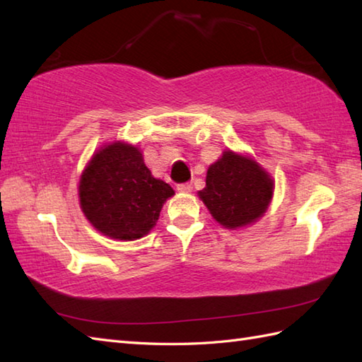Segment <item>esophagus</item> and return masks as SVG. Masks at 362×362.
Instances as JSON below:
<instances>
[{
    "label": "esophagus",
    "mask_w": 362,
    "mask_h": 362,
    "mask_svg": "<svg viewBox=\"0 0 362 362\" xmlns=\"http://www.w3.org/2000/svg\"><path fill=\"white\" fill-rule=\"evenodd\" d=\"M177 189L180 191V193H191V189H193V183H180V185H177Z\"/></svg>",
    "instance_id": "1"
}]
</instances>
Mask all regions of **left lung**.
Listing matches in <instances>:
<instances>
[{
    "mask_svg": "<svg viewBox=\"0 0 362 362\" xmlns=\"http://www.w3.org/2000/svg\"><path fill=\"white\" fill-rule=\"evenodd\" d=\"M205 188L197 193L224 228L247 227L264 216L274 196V179L255 158L230 149L210 165Z\"/></svg>",
    "mask_w": 362,
    "mask_h": 362,
    "instance_id": "obj_1",
    "label": "left lung"
}]
</instances>
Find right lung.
<instances>
[{"label": "right lung", "instance_id": "obj_1", "mask_svg": "<svg viewBox=\"0 0 362 362\" xmlns=\"http://www.w3.org/2000/svg\"><path fill=\"white\" fill-rule=\"evenodd\" d=\"M79 205L98 232L135 241L156 227L174 189L156 179L136 146L113 141L99 148L81 174Z\"/></svg>", "mask_w": 362, "mask_h": 362}]
</instances>
